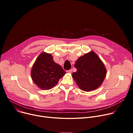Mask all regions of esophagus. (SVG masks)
I'll return each mask as SVG.
<instances>
[{"mask_svg":"<svg viewBox=\"0 0 133 133\" xmlns=\"http://www.w3.org/2000/svg\"><path fill=\"white\" fill-rule=\"evenodd\" d=\"M66 72H67V73H72V70L71 69H69L68 70H67Z\"/></svg>","mask_w":133,"mask_h":133,"instance_id":"esophagus-1","label":"esophagus"}]
</instances>
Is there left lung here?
<instances>
[{
    "label": "left lung",
    "mask_w": 133,
    "mask_h": 133,
    "mask_svg": "<svg viewBox=\"0 0 133 133\" xmlns=\"http://www.w3.org/2000/svg\"><path fill=\"white\" fill-rule=\"evenodd\" d=\"M74 67L77 71L73 73L72 77L79 89L84 91L97 89L101 85L107 74L103 63L93 51L78 58Z\"/></svg>",
    "instance_id": "obj_1"
}]
</instances>
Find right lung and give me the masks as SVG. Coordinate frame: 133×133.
I'll return each mask as SVG.
<instances>
[{"label": "right lung", "mask_w": 133, "mask_h": 133, "mask_svg": "<svg viewBox=\"0 0 133 133\" xmlns=\"http://www.w3.org/2000/svg\"><path fill=\"white\" fill-rule=\"evenodd\" d=\"M66 74L61 66L56 63L50 54L42 52L33 65L31 75L34 83L41 90L53 88Z\"/></svg>", "instance_id": "1"}]
</instances>
